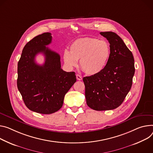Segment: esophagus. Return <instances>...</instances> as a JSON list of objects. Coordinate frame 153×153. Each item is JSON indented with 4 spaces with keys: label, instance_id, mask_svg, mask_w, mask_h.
Segmentation results:
<instances>
[{
    "label": "esophagus",
    "instance_id": "34e87169",
    "mask_svg": "<svg viewBox=\"0 0 153 153\" xmlns=\"http://www.w3.org/2000/svg\"><path fill=\"white\" fill-rule=\"evenodd\" d=\"M76 78H77V79L78 80H81L82 79V76H80L79 74H76Z\"/></svg>",
    "mask_w": 153,
    "mask_h": 153
}]
</instances>
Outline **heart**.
Wrapping results in <instances>:
<instances>
[{"instance_id": "b5f03b06", "label": "heart", "mask_w": 153, "mask_h": 153, "mask_svg": "<svg viewBox=\"0 0 153 153\" xmlns=\"http://www.w3.org/2000/svg\"><path fill=\"white\" fill-rule=\"evenodd\" d=\"M111 53L110 45L105 40L92 38H79L71 43L69 52H63V60L69 68L79 65L88 75L100 73L106 66Z\"/></svg>"}]
</instances>
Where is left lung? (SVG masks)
Segmentation results:
<instances>
[{
  "label": "left lung",
  "instance_id": "8db88e82",
  "mask_svg": "<svg viewBox=\"0 0 153 153\" xmlns=\"http://www.w3.org/2000/svg\"><path fill=\"white\" fill-rule=\"evenodd\" d=\"M100 34L110 43L109 60L100 73L83 78L87 104L98 111L113 110L123 103L131 88L135 73L132 53L123 39L112 32Z\"/></svg>",
  "mask_w": 153,
  "mask_h": 153
}]
</instances>
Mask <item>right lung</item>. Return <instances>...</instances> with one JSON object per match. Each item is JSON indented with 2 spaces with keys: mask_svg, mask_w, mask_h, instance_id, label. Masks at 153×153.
Returning <instances> with one entry per match:
<instances>
[{
  "mask_svg": "<svg viewBox=\"0 0 153 153\" xmlns=\"http://www.w3.org/2000/svg\"><path fill=\"white\" fill-rule=\"evenodd\" d=\"M52 41L51 33L39 35L24 46L18 63V88L29 110L42 114L57 112L63 105L65 94L76 82L74 72L61 68L60 55L46 46ZM39 53L45 57L42 65L34 59Z\"/></svg>",
  "mask_w": 153,
  "mask_h": 153,
  "instance_id": "add662e5",
  "label": "right lung"
}]
</instances>
